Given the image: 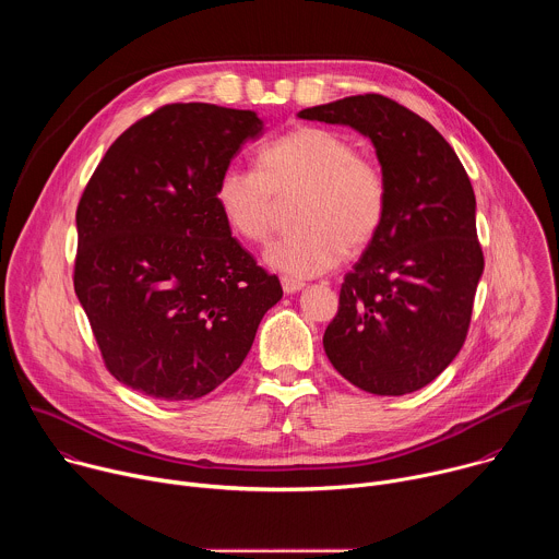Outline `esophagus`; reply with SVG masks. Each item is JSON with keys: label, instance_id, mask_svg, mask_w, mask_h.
<instances>
[{"label": "esophagus", "instance_id": "1", "mask_svg": "<svg viewBox=\"0 0 559 559\" xmlns=\"http://www.w3.org/2000/svg\"><path fill=\"white\" fill-rule=\"evenodd\" d=\"M281 285H283V292H285V294H296V292H300V289L305 287L302 281L289 278V276H283V278H281Z\"/></svg>", "mask_w": 559, "mask_h": 559}]
</instances>
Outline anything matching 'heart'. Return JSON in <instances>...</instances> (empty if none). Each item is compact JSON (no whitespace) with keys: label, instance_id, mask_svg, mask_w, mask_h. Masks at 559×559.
I'll list each match as a JSON object with an SVG mask.
<instances>
[{"label":"heart","instance_id":"obj_1","mask_svg":"<svg viewBox=\"0 0 559 559\" xmlns=\"http://www.w3.org/2000/svg\"><path fill=\"white\" fill-rule=\"evenodd\" d=\"M257 170L225 168L214 186L216 205L243 241L263 243L274 229L278 203L300 197L294 231L265 250V263L289 276L311 278L336 267L345 250L367 248L386 214V177L371 156L330 128L298 126L257 158Z\"/></svg>","mask_w":559,"mask_h":559}]
</instances>
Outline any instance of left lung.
<instances>
[{
    "instance_id": "left-lung-1",
    "label": "left lung",
    "mask_w": 559,
    "mask_h": 559,
    "mask_svg": "<svg viewBox=\"0 0 559 559\" xmlns=\"http://www.w3.org/2000/svg\"><path fill=\"white\" fill-rule=\"evenodd\" d=\"M298 117L369 136L389 188L384 221L341 287L325 354L362 391H418L462 349L485 270L468 175L429 121L389 97H345Z\"/></svg>"
}]
</instances>
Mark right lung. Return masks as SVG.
Instances as JSON below:
<instances>
[{"label": "right lung", "instance_id": "obj_1", "mask_svg": "<svg viewBox=\"0 0 559 559\" xmlns=\"http://www.w3.org/2000/svg\"><path fill=\"white\" fill-rule=\"evenodd\" d=\"M261 134L252 110L168 104L108 147L79 199L74 294L106 369L156 401H197L227 380L283 296L214 199Z\"/></svg>", "mask_w": 559, "mask_h": 559}]
</instances>
